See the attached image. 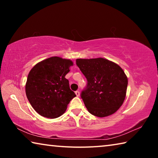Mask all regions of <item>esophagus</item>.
<instances>
[{
  "instance_id": "esophagus-1",
  "label": "esophagus",
  "mask_w": 158,
  "mask_h": 158,
  "mask_svg": "<svg viewBox=\"0 0 158 158\" xmlns=\"http://www.w3.org/2000/svg\"><path fill=\"white\" fill-rule=\"evenodd\" d=\"M75 94L77 97H79V96L80 95V93H79V91H78V90H77V91H75Z\"/></svg>"
}]
</instances>
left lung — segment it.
I'll return each instance as SVG.
<instances>
[{"instance_id":"8db88e82","label":"left lung","mask_w":158,"mask_h":158,"mask_svg":"<svg viewBox=\"0 0 158 158\" xmlns=\"http://www.w3.org/2000/svg\"><path fill=\"white\" fill-rule=\"evenodd\" d=\"M88 81L81 98L90 114L103 118L118 110L126 97L127 77L121 67L104 58H77Z\"/></svg>"}]
</instances>
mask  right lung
<instances>
[{"mask_svg":"<svg viewBox=\"0 0 158 158\" xmlns=\"http://www.w3.org/2000/svg\"><path fill=\"white\" fill-rule=\"evenodd\" d=\"M73 65L70 59L53 56L37 63L31 69L26 94L33 108L42 116H60L76 96L65 77Z\"/></svg>","mask_w":158,"mask_h":158,"instance_id":"obj_1","label":"right lung"}]
</instances>
